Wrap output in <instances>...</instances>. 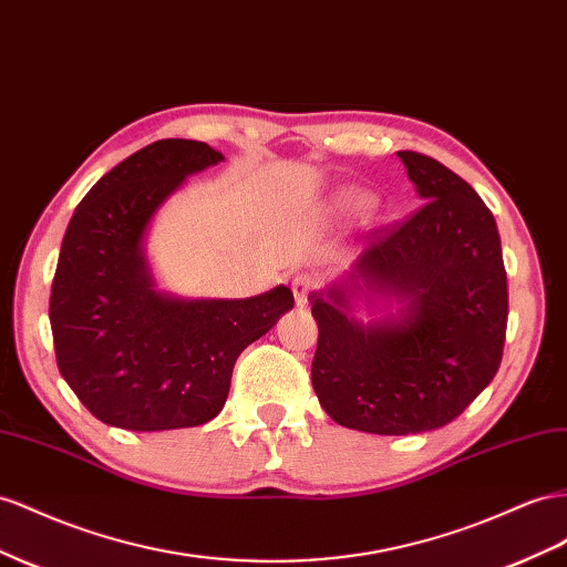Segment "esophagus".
I'll return each mask as SVG.
<instances>
[{
	"label": "esophagus",
	"instance_id": "34e87169",
	"mask_svg": "<svg viewBox=\"0 0 567 567\" xmlns=\"http://www.w3.org/2000/svg\"><path fill=\"white\" fill-rule=\"evenodd\" d=\"M317 286H319L317 274H312V271H298L296 277H293V293H296V300H298V302L308 300L310 293H315V290H317Z\"/></svg>",
	"mask_w": 567,
	"mask_h": 567
}]
</instances>
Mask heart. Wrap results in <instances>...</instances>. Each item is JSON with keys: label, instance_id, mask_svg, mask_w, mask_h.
<instances>
[{"label": "heart", "instance_id": "heart-1", "mask_svg": "<svg viewBox=\"0 0 567 567\" xmlns=\"http://www.w3.org/2000/svg\"><path fill=\"white\" fill-rule=\"evenodd\" d=\"M346 205H348V207H353V209H358V207H362V205H364V200H362L360 195H348V197H346Z\"/></svg>", "mask_w": 567, "mask_h": 567}]
</instances>
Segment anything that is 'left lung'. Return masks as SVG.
<instances>
[{"label":"left lung","mask_w":567,"mask_h":567,"mask_svg":"<svg viewBox=\"0 0 567 567\" xmlns=\"http://www.w3.org/2000/svg\"><path fill=\"white\" fill-rule=\"evenodd\" d=\"M398 157L422 205L374 228L350 288L408 298L403 319L360 327L343 312V288L312 298L321 408L348 430L384 436L439 430L461 415L496 377L508 327L494 214L441 162L410 150Z\"/></svg>","instance_id":"left-lung-1"}]
</instances>
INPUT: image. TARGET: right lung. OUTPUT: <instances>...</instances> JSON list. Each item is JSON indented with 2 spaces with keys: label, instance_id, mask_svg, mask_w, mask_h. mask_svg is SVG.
Returning a JSON list of instances; mask_svg holds the SVG:
<instances>
[{
  "label": "right lung",
  "instance_id": "1",
  "mask_svg": "<svg viewBox=\"0 0 567 567\" xmlns=\"http://www.w3.org/2000/svg\"><path fill=\"white\" fill-rule=\"evenodd\" d=\"M221 159L207 143H152L104 174L69 221L50 296L54 353L104 424L164 432L214 420L238 355L293 308L286 286L246 300H178L152 288L143 257L152 214L183 178Z\"/></svg>",
  "mask_w": 567,
  "mask_h": 567
}]
</instances>
